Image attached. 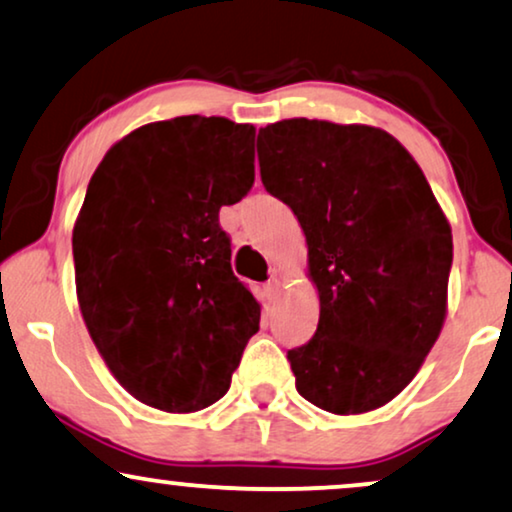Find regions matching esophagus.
I'll use <instances>...</instances> for the list:
<instances>
[{
  "label": "esophagus",
  "instance_id": "obj_1",
  "mask_svg": "<svg viewBox=\"0 0 512 512\" xmlns=\"http://www.w3.org/2000/svg\"><path fill=\"white\" fill-rule=\"evenodd\" d=\"M278 293H281V283H278V278H269V281L264 283V295H267V300H276Z\"/></svg>",
  "mask_w": 512,
  "mask_h": 512
}]
</instances>
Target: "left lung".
Listing matches in <instances>:
<instances>
[{
    "mask_svg": "<svg viewBox=\"0 0 512 512\" xmlns=\"http://www.w3.org/2000/svg\"><path fill=\"white\" fill-rule=\"evenodd\" d=\"M262 184L288 205L309 248L319 326L288 349L295 387L352 416L411 383L439 338L454 260L428 179L392 134L293 118L260 129Z\"/></svg>",
    "mask_w": 512,
    "mask_h": 512,
    "instance_id": "8db88e82",
    "label": "left lung"
}]
</instances>
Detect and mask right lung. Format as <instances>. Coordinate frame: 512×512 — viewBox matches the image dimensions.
<instances>
[{
  "label": "right lung",
  "instance_id": "add662e5",
  "mask_svg": "<svg viewBox=\"0 0 512 512\" xmlns=\"http://www.w3.org/2000/svg\"><path fill=\"white\" fill-rule=\"evenodd\" d=\"M255 184V127L181 115L120 139L73 229L75 286L96 349L153 409L222 399L260 304L231 271L219 208Z\"/></svg>",
  "mask_w": 512,
  "mask_h": 512
}]
</instances>
